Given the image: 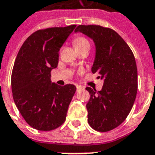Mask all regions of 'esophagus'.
<instances>
[{
  "label": "esophagus",
  "instance_id": "obj_1",
  "mask_svg": "<svg viewBox=\"0 0 155 155\" xmlns=\"http://www.w3.org/2000/svg\"><path fill=\"white\" fill-rule=\"evenodd\" d=\"M76 89H77V91H79L84 89V87H82L80 86V85H76Z\"/></svg>",
  "mask_w": 155,
  "mask_h": 155
}]
</instances>
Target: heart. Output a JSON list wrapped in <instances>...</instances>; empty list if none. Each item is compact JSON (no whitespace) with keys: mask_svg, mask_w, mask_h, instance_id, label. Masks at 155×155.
I'll return each instance as SVG.
<instances>
[{"mask_svg":"<svg viewBox=\"0 0 155 155\" xmlns=\"http://www.w3.org/2000/svg\"><path fill=\"white\" fill-rule=\"evenodd\" d=\"M73 45L76 49L83 48L84 47H90L89 41L83 36H78V37L74 39Z\"/></svg>","mask_w":155,"mask_h":155,"instance_id":"b5f03b06","label":"heart"}]
</instances>
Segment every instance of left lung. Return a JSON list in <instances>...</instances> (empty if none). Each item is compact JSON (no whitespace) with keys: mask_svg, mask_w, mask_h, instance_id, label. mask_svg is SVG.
Segmentation results:
<instances>
[{"mask_svg":"<svg viewBox=\"0 0 155 155\" xmlns=\"http://www.w3.org/2000/svg\"><path fill=\"white\" fill-rule=\"evenodd\" d=\"M75 32L95 42L96 52L91 71L104 80L101 91L87 87V122L99 132L119 127L129 114L138 90V72L131 49L114 30L100 25H79Z\"/></svg>","mask_w":155,"mask_h":155,"instance_id":"8db88e82","label":"left lung"}]
</instances>
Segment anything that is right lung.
Returning <instances> with one entry per match:
<instances>
[{
  "mask_svg": "<svg viewBox=\"0 0 155 155\" xmlns=\"http://www.w3.org/2000/svg\"><path fill=\"white\" fill-rule=\"evenodd\" d=\"M75 25L37 30L24 42L11 76L12 97L26 123L39 130H51L64 123L76 87L51 82L59 51Z\"/></svg>",
  "mask_w": 155,
  "mask_h": 155,
  "instance_id": "right-lung-1",
  "label": "right lung"
}]
</instances>
